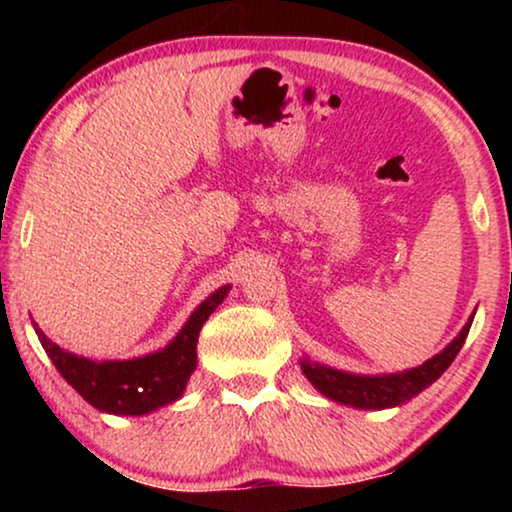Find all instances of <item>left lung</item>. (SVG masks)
Returning a JSON list of instances; mask_svg holds the SVG:
<instances>
[{"label":"left lung","instance_id":"left-lung-1","mask_svg":"<svg viewBox=\"0 0 512 512\" xmlns=\"http://www.w3.org/2000/svg\"><path fill=\"white\" fill-rule=\"evenodd\" d=\"M475 312L468 317V321L461 328L457 338L447 345L443 352L431 356L422 366L408 368L403 373H384V375H359L347 373V370H338L326 366V363L310 361L307 356L300 359V370L312 387L326 396L328 401L349 405L356 410H387L396 408V405L408 403L410 398L422 394L426 387H431L440 375L450 368L454 356L464 347V340L468 331H471Z\"/></svg>","mask_w":512,"mask_h":512}]
</instances>
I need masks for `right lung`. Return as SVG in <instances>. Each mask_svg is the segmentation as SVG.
I'll use <instances>...</instances> for the list:
<instances>
[{
  "label": "right lung",
  "mask_w": 512,
  "mask_h": 512,
  "mask_svg": "<svg viewBox=\"0 0 512 512\" xmlns=\"http://www.w3.org/2000/svg\"><path fill=\"white\" fill-rule=\"evenodd\" d=\"M230 293V284L219 286L212 296L195 307L181 331L158 352L135 356V359L95 361L67 352L32 321L41 347L51 356L53 366L67 384L79 391L86 401L107 415L139 417L179 401L186 384L198 366V335L216 307Z\"/></svg>",
  "instance_id": "obj_1"
}]
</instances>
